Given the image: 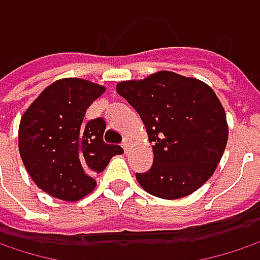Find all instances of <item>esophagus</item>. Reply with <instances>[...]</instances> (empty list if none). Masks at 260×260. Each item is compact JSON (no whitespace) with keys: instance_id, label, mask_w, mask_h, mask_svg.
<instances>
[{"instance_id":"esophagus-1","label":"esophagus","mask_w":260,"mask_h":260,"mask_svg":"<svg viewBox=\"0 0 260 260\" xmlns=\"http://www.w3.org/2000/svg\"><path fill=\"white\" fill-rule=\"evenodd\" d=\"M131 146H132V141H131L129 138H125V140H123V143H122V147H123V150H125L126 153L129 152Z\"/></svg>"}]
</instances>
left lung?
<instances>
[{
	"label": "left lung",
	"instance_id": "8db88e82",
	"mask_svg": "<svg viewBox=\"0 0 260 260\" xmlns=\"http://www.w3.org/2000/svg\"><path fill=\"white\" fill-rule=\"evenodd\" d=\"M117 93L140 114L153 164L137 182L149 194L175 200L208 181L226 149V111L203 81L159 71L144 79L119 82Z\"/></svg>",
	"mask_w": 260,
	"mask_h": 260
}]
</instances>
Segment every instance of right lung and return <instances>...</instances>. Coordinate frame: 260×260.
Segmentation results:
<instances>
[{
	"label": "right lung",
	"mask_w": 260,
	"mask_h": 260,
	"mask_svg": "<svg viewBox=\"0 0 260 260\" xmlns=\"http://www.w3.org/2000/svg\"><path fill=\"white\" fill-rule=\"evenodd\" d=\"M104 85L81 78L57 79L26 108L19 123V153L34 183L49 196L77 202L90 194L94 175L123 149L104 143V119L82 122Z\"/></svg>",
	"instance_id": "add662e5"
}]
</instances>
